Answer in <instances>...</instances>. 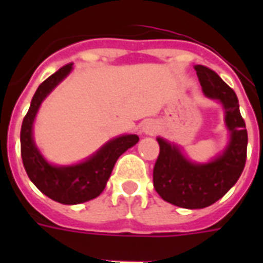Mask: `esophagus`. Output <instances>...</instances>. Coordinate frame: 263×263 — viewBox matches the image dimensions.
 <instances>
[{
  "mask_svg": "<svg viewBox=\"0 0 263 263\" xmlns=\"http://www.w3.org/2000/svg\"><path fill=\"white\" fill-rule=\"evenodd\" d=\"M142 132L148 134V135H152V134L156 132V125H155L152 121H148V122H145V124H143Z\"/></svg>",
  "mask_w": 263,
  "mask_h": 263,
  "instance_id": "esophagus-1",
  "label": "esophagus"
}]
</instances>
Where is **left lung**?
I'll return each mask as SVG.
<instances>
[{
  "instance_id": "1",
  "label": "left lung",
  "mask_w": 263,
  "mask_h": 263,
  "mask_svg": "<svg viewBox=\"0 0 263 263\" xmlns=\"http://www.w3.org/2000/svg\"><path fill=\"white\" fill-rule=\"evenodd\" d=\"M203 92L222 104L230 142L224 152L209 163H194L175 143L158 138L159 156L154 167V187L167 203L182 209H204L220 200L241 176L245 160L248 132L239 112L237 94L214 70L194 66Z\"/></svg>"
}]
</instances>
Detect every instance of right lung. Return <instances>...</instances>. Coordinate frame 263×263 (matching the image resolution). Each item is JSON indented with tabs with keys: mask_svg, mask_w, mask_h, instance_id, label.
<instances>
[{
	"mask_svg": "<svg viewBox=\"0 0 263 263\" xmlns=\"http://www.w3.org/2000/svg\"><path fill=\"white\" fill-rule=\"evenodd\" d=\"M71 69V63L60 67L37 87L21 128V156L28 176L45 196L62 204H80L100 196L117 159L139 141L138 135L114 138L88 159L77 165L54 166L46 162L33 142L32 126L43 100Z\"/></svg>",
	"mask_w": 263,
	"mask_h": 263,
	"instance_id": "1",
	"label": "right lung"
}]
</instances>
